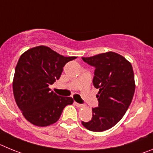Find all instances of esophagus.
<instances>
[{"instance_id":"esophagus-1","label":"esophagus","mask_w":153,"mask_h":153,"mask_svg":"<svg viewBox=\"0 0 153 153\" xmlns=\"http://www.w3.org/2000/svg\"><path fill=\"white\" fill-rule=\"evenodd\" d=\"M74 104H75V106H77V107H83V105H82V104H78V103H77V102H74Z\"/></svg>"}]
</instances>
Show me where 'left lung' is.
I'll return each mask as SVG.
<instances>
[{"mask_svg":"<svg viewBox=\"0 0 153 153\" xmlns=\"http://www.w3.org/2000/svg\"><path fill=\"white\" fill-rule=\"evenodd\" d=\"M94 67L93 85L99 89L98 107L92 108V118L82 123L94 132L109 130L124 116L135 92L132 65L123 56L114 52L82 58Z\"/></svg>","mask_w":153,"mask_h":153,"instance_id":"1","label":"left lung"}]
</instances>
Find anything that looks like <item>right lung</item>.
Here are the masks:
<instances>
[{
    "instance_id": "right-lung-1",
    "label": "right lung",
    "mask_w": 153,
    "mask_h": 153,
    "mask_svg": "<svg viewBox=\"0 0 153 153\" xmlns=\"http://www.w3.org/2000/svg\"><path fill=\"white\" fill-rule=\"evenodd\" d=\"M77 57H65L45 46L23 53L15 68L13 91L24 117L38 126H46L59 119L63 109L73 103L71 97H62L49 86L59 79L65 65Z\"/></svg>"
}]
</instances>
